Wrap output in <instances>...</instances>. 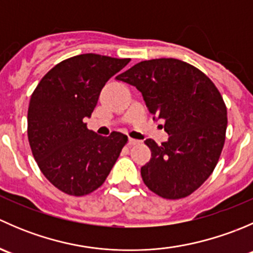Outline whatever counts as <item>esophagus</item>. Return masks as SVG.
Segmentation results:
<instances>
[{"label":"esophagus","instance_id":"esophagus-1","mask_svg":"<svg viewBox=\"0 0 253 253\" xmlns=\"http://www.w3.org/2000/svg\"><path fill=\"white\" fill-rule=\"evenodd\" d=\"M138 143H141V141H138V139H134V138H129L128 139V144L129 145H136V144H138Z\"/></svg>","mask_w":253,"mask_h":253}]
</instances>
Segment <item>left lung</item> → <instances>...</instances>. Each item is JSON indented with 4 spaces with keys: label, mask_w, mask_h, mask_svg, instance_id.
<instances>
[{
    "label": "left lung",
    "mask_w": 253,
    "mask_h": 253,
    "mask_svg": "<svg viewBox=\"0 0 253 253\" xmlns=\"http://www.w3.org/2000/svg\"><path fill=\"white\" fill-rule=\"evenodd\" d=\"M116 79L136 86L153 119L164 120L169 138L142 167L145 185L158 196L177 200L191 195L211 176L225 142L226 106L203 72L176 58L137 63Z\"/></svg>",
    "instance_id": "1"
}]
</instances>
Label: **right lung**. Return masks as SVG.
<instances>
[{
  "label": "right lung",
  "instance_id": "obj_1",
  "mask_svg": "<svg viewBox=\"0 0 253 253\" xmlns=\"http://www.w3.org/2000/svg\"><path fill=\"white\" fill-rule=\"evenodd\" d=\"M129 58L83 53L62 61L42 77L28 109V139L35 162L55 187L84 196L100 187L110 174L126 134L103 137L84 124L101 89Z\"/></svg>",
  "mask_w": 253,
  "mask_h": 253
}]
</instances>
